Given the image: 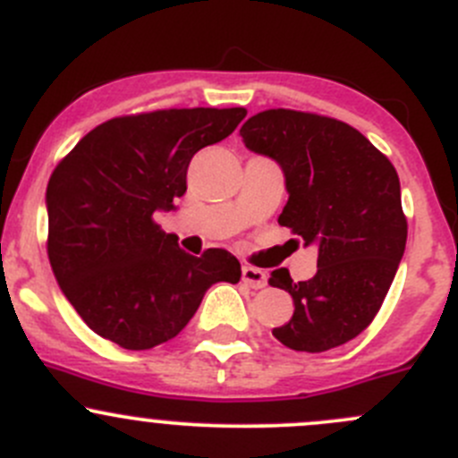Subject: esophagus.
<instances>
[{
    "mask_svg": "<svg viewBox=\"0 0 458 458\" xmlns=\"http://www.w3.org/2000/svg\"><path fill=\"white\" fill-rule=\"evenodd\" d=\"M242 282L248 284L250 288H264L266 282H268V277H266L264 270L255 268V266H243Z\"/></svg>",
    "mask_w": 458,
    "mask_h": 458,
    "instance_id": "obj_1",
    "label": "esophagus"
}]
</instances>
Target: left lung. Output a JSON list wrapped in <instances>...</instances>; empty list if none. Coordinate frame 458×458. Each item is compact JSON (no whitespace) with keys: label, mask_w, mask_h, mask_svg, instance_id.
Listing matches in <instances>:
<instances>
[{"label":"left lung","mask_w":458,"mask_h":458,"mask_svg":"<svg viewBox=\"0 0 458 458\" xmlns=\"http://www.w3.org/2000/svg\"><path fill=\"white\" fill-rule=\"evenodd\" d=\"M248 149L286 176L279 225L318 246V273L268 284L291 293L293 318L273 335L284 347L322 353L360 335L383 306L407 242L396 167L347 123L309 111L266 109L239 130Z\"/></svg>","instance_id":"8db88e82"}]
</instances>
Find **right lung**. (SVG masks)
Instances as JSON below:
<instances>
[{
  "mask_svg": "<svg viewBox=\"0 0 458 458\" xmlns=\"http://www.w3.org/2000/svg\"><path fill=\"white\" fill-rule=\"evenodd\" d=\"M246 118L243 106L158 109L89 131L47 188V252L57 284L93 333L145 352L185 328L216 282L242 266L224 248L181 250L154 221L188 190V165Z\"/></svg>",
  "mask_w": 458,
  "mask_h": 458,
  "instance_id": "right-lung-1",
  "label": "right lung"
}]
</instances>
